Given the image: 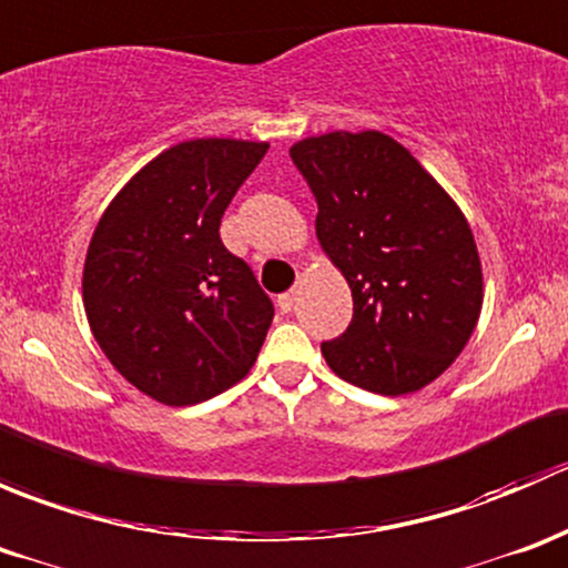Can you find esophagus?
<instances>
[{
    "label": "esophagus",
    "mask_w": 568,
    "mask_h": 568,
    "mask_svg": "<svg viewBox=\"0 0 568 568\" xmlns=\"http://www.w3.org/2000/svg\"><path fill=\"white\" fill-rule=\"evenodd\" d=\"M294 300H296L294 291H285V294L277 296V307H280V311H283V313H291V307H294Z\"/></svg>",
    "instance_id": "1"
}]
</instances>
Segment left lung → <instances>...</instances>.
Instances as JSON below:
<instances>
[{"mask_svg":"<svg viewBox=\"0 0 568 568\" xmlns=\"http://www.w3.org/2000/svg\"><path fill=\"white\" fill-rule=\"evenodd\" d=\"M318 203L321 250L352 288L348 329L321 343L341 379L379 395L432 385L467 346L484 272L462 209L382 131H329L291 145Z\"/></svg>","mask_w":568,"mask_h":568,"instance_id":"left-lung-1","label":"left lung"}]
</instances>
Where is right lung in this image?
<instances>
[{"instance_id":"obj_1","label":"right lung","mask_w":568,"mask_h":568,"mask_svg":"<svg viewBox=\"0 0 568 568\" xmlns=\"http://www.w3.org/2000/svg\"><path fill=\"white\" fill-rule=\"evenodd\" d=\"M268 142L189 140L148 162L90 239L82 300L101 352L125 382L192 406L242 382L274 305L220 222Z\"/></svg>"}]
</instances>
